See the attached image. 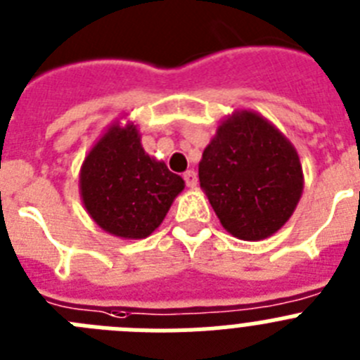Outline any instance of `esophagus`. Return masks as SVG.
I'll return each mask as SVG.
<instances>
[{
  "label": "esophagus",
  "instance_id": "1",
  "mask_svg": "<svg viewBox=\"0 0 360 360\" xmlns=\"http://www.w3.org/2000/svg\"><path fill=\"white\" fill-rule=\"evenodd\" d=\"M184 180H186L187 187L198 186V176H196L195 171H186V173H184Z\"/></svg>",
  "mask_w": 360,
  "mask_h": 360
}]
</instances>
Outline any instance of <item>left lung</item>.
I'll list each match as a JSON object with an SVG mask.
<instances>
[{
  "label": "left lung",
  "mask_w": 360,
  "mask_h": 360,
  "mask_svg": "<svg viewBox=\"0 0 360 360\" xmlns=\"http://www.w3.org/2000/svg\"><path fill=\"white\" fill-rule=\"evenodd\" d=\"M200 187L219 224L238 240L259 241L287 224L303 195L294 144L252 110L219 122L198 164Z\"/></svg>",
  "instance_id": "1"
}]
</instances>
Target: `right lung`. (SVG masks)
Listing matches in <instances>:
<instances>
[{"label": "right lung", "mask_w": 360, "mask_h": 360, "mask_svg": "<svg viewBox=\"0 0 360 360\" xmlns=\"http://www.w3.org/2000/svg\"><path fill=\"white\" fill-rule=\"evenodd\" d=\"M184 187L182 176L144 151L131 120L111 124L79 173L86 212L104 232L122 240H144L155 232Z\"/></svg>", "instance_id": "obj_1"}]
</instances>
